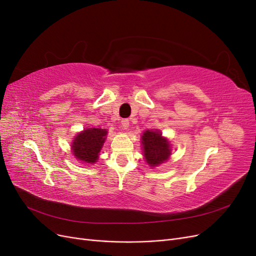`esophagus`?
Instances as JSON below:
<instances>
[{
    "label": "esophagus",
    "instance_id": "esophagus-1",
    "mask_svg": "<svg viewBox=\"0 0 256 256\" xmlns=\"http://www.w3.org/2000/svg\"><path fill=\"white\" fill-rule=\"evenodd\" d=\"M120 125L122 129H128L129 128V120L124 118L120 120Z\"/></svg>",
    "mask_w": 256,
    "mask_h": 256
}]
</instances>
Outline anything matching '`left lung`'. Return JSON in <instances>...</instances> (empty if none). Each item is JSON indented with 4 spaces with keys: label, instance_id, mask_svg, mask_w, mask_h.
I'll use <instances>...</instances> for the list:
<instances>
[{
    "label": "left lung",
    "instance_id": "obj_1",
    "mask_svg": "<svg viewBox=\"0 0 256 256\" xmlns=\"http://www.w3.org/2000/svg\"><path fill=\"white\" fill-rule=\"evenodd\" d=\"M144 157L150 166L164 164L171 154V148L166 138L159 131L147 130L142 136Z\"/></svg>",
    "mask_w": 256,
    "mask_h": 256
}]
</instances>
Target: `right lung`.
Here are the masks:
<instances>
[{"label":"right lung","mask_w":256,"mask_h":256,"mask_svg":"<svg viewBox=\"0 0 256 256\" xmlns=\"http://www.w3.org/2000/svg\"><path fill=\"white\" fill-rule=\"evenodd\" d=\"M108 131L102 128L85 129L74 138L72 152L76 159L88 164H95L104 143Z\"/></svg>","instance_id":"1"}]
</instances>
